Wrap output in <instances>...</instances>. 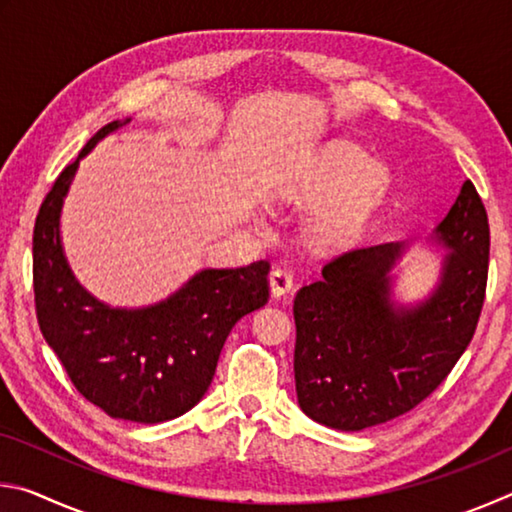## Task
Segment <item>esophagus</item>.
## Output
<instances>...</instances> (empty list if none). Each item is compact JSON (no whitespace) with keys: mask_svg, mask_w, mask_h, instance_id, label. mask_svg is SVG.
Returning <instances> with one entry per match:
<instances>
[{"mask_svg":"<svg viewBox=\"0 0 512 512\" xmlns=\"http://www.w3.org/2000/svg\"><path fill=\"white\" fill-rule=\"evenodd\" d=\"M268 280H271V291H273L275 298L287 296V293L293 289V282H296V280H293L291 268H287V266L273 268L271 277H268Z\"/></svg>","mask_w":512,"mask_h":512,"instance_id":"1","label":"esophagus"}]
</instances>
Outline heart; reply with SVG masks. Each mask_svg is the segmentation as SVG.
Here are the masks:
<instances>
[{
	"label": "heart",
	"mask_w": 512,
	"mask_h": 512,
	"mask_svg": "<svg viewBox=\"0 0 512 512\" xmlns=\"http://www.w3.org/2000/svg\"><path fill=\"white\" fill-rule=\"evenodd\" d=\"M350 179L353 180L350 187L318 216V230L325 239L341 241L352 237L368 219L388 183L386 171L379 164H366V155L361 151L341 146L327 158L323 171L311 187V196L329 198L339 194Z\"/></svg>",
	"instance_id": "heart-1"
}]
</instances>
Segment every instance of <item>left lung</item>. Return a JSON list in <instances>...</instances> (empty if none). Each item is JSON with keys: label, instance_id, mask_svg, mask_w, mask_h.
I'll use <instances>...</instances> for the list:
<instances>
[{"label": "left lung", "instance_id": "obj_1", "mask_svg": "<svg viewBox=\"0 0 512 512\" xmlns=\"http://www.w3.org/2000/svg\"><path fill=\"white\" fill-rule=\"evenodd\" d=\"M443 280L415 309H395L388 273L402 244L354 246L293 300L298 404L311 420L361 431L409 413L443 384L479 323L490 262L488 212L472 180L436 230Z\"/></svg>", "mask_w": 512, "mask_h": 512}]
</instances>
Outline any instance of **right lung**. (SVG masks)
I'll return each instance as SVG.
<instances>
[{"label":"right lung","mask_w":512,"mask_h":512,"mask_svg":"<svg viewBox=\"0 0 512 512\" xmlns=\"http://www.w3.org/2000/svg\"><path fill=\"white\" fill-rule=\"evenodd\" d=\"M121 124L103 126L60 171L33 228V296L40 332L76 391L110 418L155 424L201 402L230 329L266 305L271 264L207 268L169 300L110 309L74 280L60 248L58 216L79 160Z\"/></svg>","instance_id":"1"}]
</instances>
